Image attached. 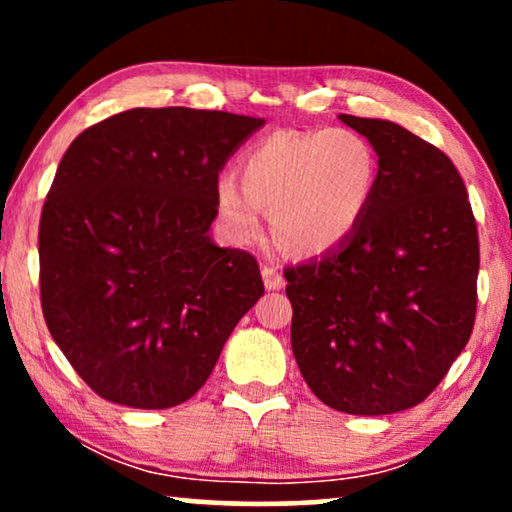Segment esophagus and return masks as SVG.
I'll return each mask as SVG.
<instances>
[{
    "label": "esophagus",
    "mask_w": 512,
    "mask_h": 512,
    "mask_svg": "<svg viewBox=\"0 0 512 512\" xmlns=\"http://www.w3.org/2000/svg\"><path fill=\"white\" fill-rule=\"evenodd\" d=\"M261 277H263V284L268 291H279L284 286L282 272H279L277 268H270V265H263Z\"/></svg>",
    "instance_id": "obj_1"
}]
</instances>
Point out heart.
<instances>
[{"instance_id": "b5f03b06", "label": "heart", "mask_w": 512, "mask_h": 512, "mask_svg": "<svg viewBox=\"0 0 512 512\" xmlns=\"http://www.w3.org/2000/svg\"><path fill=\"white\" fill-rule=\"evenodd\" d=\"M240 177L242 186L219 179L214 193L228 235L254 244L263 235V212H270L279 249L319 256L361 226L380 184V163L356 130H282L244 153Z\"/></svg>"}]
</instances>
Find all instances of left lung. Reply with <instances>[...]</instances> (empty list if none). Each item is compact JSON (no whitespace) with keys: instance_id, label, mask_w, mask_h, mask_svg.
<instances>
[{"instance_id":"8db88e82","label":"left lung","mask_w":512,"mask_h":512,"mask_svg":"<svg viewBox=\"0 0 512 512\" xmlns=\"http://www.w3.org/2000/svg\"><path fill=\"white\" fill-rule=\"evenodd\" d=\"M338 118L373 144L380 184L345 242L284 270L291 347L328 408L391 415L422 403L471 338L478 228L443 151L398 123Z\"/></svg>"}]
</instances>
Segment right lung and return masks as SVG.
I'll return each instance as SVG.
<instances>
[{
  "mask_svg": "<svg viewBox=\"0 0 512 512\" xmlns=\"http://www.w3.org/2000/svg\"><path fill=\"white\" fill-rule=\"evenodd\" d=\"M263 125L128 109L69 144L39 223L41 307L95 394L139 410L188 401L263 296L256 258L209 235L219 172Z\"/></svg>",
  "mask_w": 512,
  "mask_h": 512,
  "instance_id": "add662e5",
  "label": "right lung"
}]
</instances>
